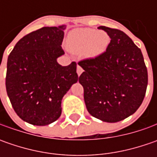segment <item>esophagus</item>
<instances>
[{"label": "esophagus", "mask_w": 157, "mask_h": 157, "mask_svg": "<svg viewBox=\"0 0 157 157\" xmlns=\"http://www.w3.org/2000/svg\"><path fill=\"white\" fill-rule=\"evenodd\" d=\"M82 72H83V69H82L79 65H78V66H77V73H78V75L80 76V74H81Z\"/></svg>", "instance_id": "esophagus-1"}]
</instances>
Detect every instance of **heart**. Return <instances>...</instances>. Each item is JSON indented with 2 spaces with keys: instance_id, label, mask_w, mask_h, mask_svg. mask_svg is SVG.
<instances>
[{
  "instance_id": "1",
  "label": "heart",
  "mask_w": 157,
  "mask_h": 157,
  "mask_svg": "<svg viewBox=\"0 0 157 157\" xmlns=\"http://www.w3.org/2000/svg\"><path fill=\"white\" fill-rule=\"evenodd\" d=\"M110 43L105 33L94 29H78L69 34L68 45L73 52H85L86 57L94 58L104 53Z\"/></svg>"
}]
</instances>
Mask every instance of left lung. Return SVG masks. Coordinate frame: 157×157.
<instances>
[{
    "mask_svg": "<svg viewBox=\"0 0 157 157\" xmlns=\"http://www.w3.org/2000/svg\"><path fill=\"white\" fill-rule=\"evenodd\" d=\"M111 41L99 57L78 62L84 69L78 81L84 87L87 111L105 122L128 118L142 105L148 71L141 50L117 29L100 26Z\"/></svg>",
    "mask_w": 157,
    "mask_h": 157,
    "instance_id": "1",
    "label": "left lung"
}]
</instances>
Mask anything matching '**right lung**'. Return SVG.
<instances>
[{
    "instance_id": "1",
    "label": "right lung",
    "mask_w": 157,
    "mask_h": 157,
    "mask_svg": "<svg viewBox=\"0 0 157 157\" xmlns=\"http://www.w3.org/2000/svg\"><path fill=\"white\" fill-rule=\"evenodd\" d=\"M64 25L44 27L24 36L10 52L7 63L6 90L11 105L22 121L45 126L61 115V101L78 80L77 63L62 66L57 58Z\"/></svg>"
}]
</instances>
